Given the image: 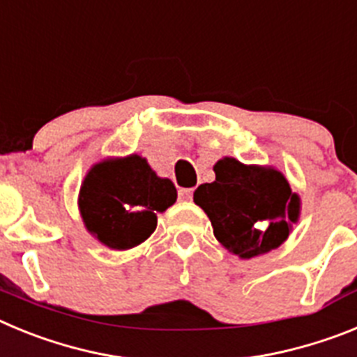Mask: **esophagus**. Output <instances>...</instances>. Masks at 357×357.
Masks as SVG:
<instances>
[{
    "label": "esophagus",
    "mask_w": 357,
    "mask_h": 357,
    "mask_svg": "<svg viewBox=\"0 0 357 357\" xmlns=\"http://www.w3.org/2000/svg\"><path fill=\"white\" fill-rule=\"evenodd\" d=\"M193 198V189L182 188L178 189V200H191Z\"/></svg>",
    "instance_id": "34e87169"
}]
</instances>
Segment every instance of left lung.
Listing matches in <instances>:
<instances>
[{"label": "left lung", "instance_id": "8db88e82", "mask_svg": "<svg viewBox=\"0 0 357 357\" xmlns=\"http://www.w3.org/2000/svg\"><path fill=\"white\" fill-rule=\"evenodd\" d=\"M214 173L216 181L198 185L193 200L209 216L218 241L241 259L280 247L301 216V198L286 176L232 157L218 160Z\"/></svg>", "mask_w": 357, "mask_h": 357}]
</instances>
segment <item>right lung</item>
<instances>
[{
    "label": "right lung",
    "mask_w": 357,
    "mask_h": 357,
    "mask_svg": "<svg viewBox=\"0 0 357 357\" xmlns=\"http://www.w3.org/2000/svg\"><path fill=\"white\" fill-rule=\"evenodd\" d=\"M176 200L169 178H160L146 159L128 155L94 164L80 188L78 207L91 234L112 250L137 247L157 227V213Z\"/></svg>",
    "instance_id": "1"
}]
</instances>
